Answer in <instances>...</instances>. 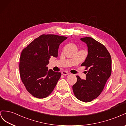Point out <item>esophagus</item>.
I'll return each mask as SVG.
<instances>
[{
    "label": "esophagus",
    "mask_w": 126,
    "mask_h": 126,
    "mask_svg": "<svg viewBox=\"0 0 126 126\" xmlns=\"http://www.w3.org/2000/svg\"><path fill=\"white\" fill-rule=\"evenodd\" d=\"M62 74L63 75H66L67 74H69V73L68 72H67V71H63L62 72Z\"/></svg>",
    "instance_id": "34e87169"
}]
</instances>
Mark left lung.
Instances as JSON below:
<instances>
[{
  "instance_id": "left-lung-1",
  "label": "left lung",
  "mask_w": 126,
  "mask_h": 126,
  "mask_svg": "<svg viewBox=\"0 0 126 126\" xmlns=\"http://www.w3.org/2000/svg\"><path fill=\"white\" fill-rule=\"evenodd\" d=\"M80 40L87 44L88 55L81 66H85V80L77 76V81L72 87L76 98L84 102H90L101 93L111 73V57L104 45L91 37Z\"/></svg>"
}]
</instances>
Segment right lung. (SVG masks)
I'll list each match as a JSON object with an SVG mask.
<instances>
[{"label": "right lung", "mask_w": 126, "mask_h": 126, "mask_svg": "<svg viewBox=\"0 0 126 126\" xmlns=\"http://www.w3.org/2000/svg\"><path fill=\"white\" fill-rule=\"evenodd\" d=\"M67 37L55 35H42L35 39L21 53L20 76L28 92L37 98L51 94L61 73L48 70L51 57H57L60 45Z\"/></svg>", "instance_id": "1"}]
</instances>
